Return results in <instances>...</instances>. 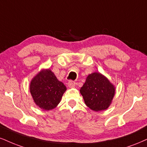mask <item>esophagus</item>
I'll return each instance as SVG.
<instances>
[{
  "mask_svg": "<svg viewBox=\"0 0 147 147\" xmlns=\"http://www.w3.org/2000/svg\"><path fill=\"white\" fill-rule=\"evenodd\" d=\"M67 85L68 86L69 88H74V86H76V82H74V81H69V82L67 83Z\"/></svg>",
  "mask_w": 147,
  "mask_h": 147,
  "instance_id": "1",
  "label": "esophagus"
}]
</instances>
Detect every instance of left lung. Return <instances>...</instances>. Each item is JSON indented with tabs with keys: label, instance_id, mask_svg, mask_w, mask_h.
<instances>
[{
	"label": "left lung",
	"instance_id": "left-lung-1",
	"mask_svg": "<svg viewBox=\"0 0 147 147\" xmlns=\"http://www.w3.org/2000/svg\"><path fill=\"white\" fill-rule=\"evenodd\" d=\"M115 86L105 76L93 72L86 77L80 92L85 104L95 112L108 109L115 95Z\"/></svg>",
	"mask_w": 147,
	"mask_h": 147
}]
</instances>
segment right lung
<instances>
[{"mask_svg": "<svg viewBox=\"0 0 147 147\" xmlns=\"http://www.w3.org/2000/svg\"><path fill=\"white\" fill-rule=\"evenodd\" d=\"M66 90V86L50 69H41L30 82V93L34 102L44 110L55 108Z\"/></svg>", "mask_w": 147, "mask_h": 147, "instance_id": "right-lung-1", "label": "right lung"}]
</instances>
